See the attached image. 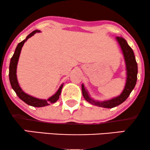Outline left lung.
I'll use <instances>...</instances> for the list:
<instances>
[{"label":"left lung","mask_w":150,"mask_h":150,"mask_svg":"<svg viewBox=\"0 0 150 150\" xmlns=\"http://www.w3.org/2000/svg\"><path fill=\"white\" fill-rule=\"evenodd\" d=\"M116 39L120 46V49L123 52L125 63V69H126V82L123 92L120 95L113 97L109 100L97 101L90 97L88 92L85 89L83 84L82 85V95L85 100L90 103L91 104L95 105L99 107L111 108L118 106L126 100L129 97L132 89H134L137 82V64L136 62L135 55L132 49L130 47L128 43L122 37H116Z\"/></svg>","instance_id":"1"}]
</instances>
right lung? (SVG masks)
Wrapping results in <instances>:
<instances>
[{"instance_id": "right-lung-1", "label": "right lung", "mask_w": 150, "mask_h": 150, "mask_svg": "<svg viewBox=\"0 0 150 150\" xmlns=\"http://www.w3.org/2000/svg\"><path fill=\"white\" fill-rule=\"evenodd\" d=\"M41 31L39 30H34L32 33H30L26 37L25 39H24L23 41L21 42H20L17 46L16 49H15V53L13 54V57L11 58L10 63V66H9V80L10 85H11L12 88L14 89V91L16 93L17 95L18 96V97L20 99H22L24 102H25L26 104L30 105L32 106H34V107H43V106H48L51 104H53V103L56 102V101L59 99V96L61 95V89L63 88V84L60 86L59 89H58V91L53 94V96H51V97H49L48 99H38V98L34 97L32 96L29 95L27 93H25L22 90L21 87H20L19 85V82L18 81V78H17V66H18V63L19 58H20V53H21V50L22 46H23L25 42H27V39L29 38L34 35V34H36L37 32H40Z\"/></svg>"}]
</instances>
